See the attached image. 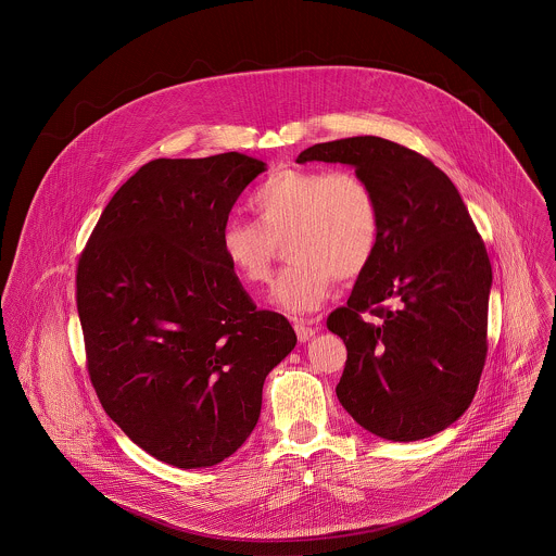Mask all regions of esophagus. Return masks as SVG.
Here are the masks:
<instances>
[{
  "instance_id": "esophagus-1",
  "label": "esophagus",
  "mask_w": 556,
  "mask_h": 556,
  "mask_svg": "<svg viewBox=\"0 0 556 556\" xmlns=\"http://www.w3.org/2000/svg\"><path fill=\"white\" fill-rule=\"evenodd\" d=\"M317 325L318 318H295V320H293V327H295L298 340H300V342L311 340L318 331Z\"/></svg>"
}]
</instances>
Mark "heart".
Returning <instances> with one entry per match:
<instances>
[{
    "mask_svg": "<svg viewBox=\"0 0 556 556\" xmlns=\"http://www.w3.org/2000/svg\"><path fill=\"white\" fill-rule=\"evenodd\" d=\"M250 207L258 225L227 218L218 236L220 254L239 282L263 285L276 243L287 237L285 256L291 263L276 278L269 302L289 315L317 311L336 276H359L379 248V199L353 170H276L250 197Z\"/></svg>",
    "mask_w": 556,
    "mask_h": 556,
    "instance_id": "obj_1",
    "label": "heart"
}]
</instances>
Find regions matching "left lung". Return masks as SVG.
<instances>
[{"instance_id":"1","label":"left lung","mask_w":556,"mask_h":556,"mask_svg":"<svg viewBox=\"0 0 556 556\" xmlns=\"http://www.w3.org/2000/svg\"><path fill=\"white\" fill-rule=\"evenodd\" d=\"M355 168L381 205V239L327 329L346 344L336 396L368 432L408 443L452 426L485 362L492 267L467 205L432 162L381 137L317 143L298 162ZM380 317L366 324L361 313Z\"/></svg>"}]
</instances>
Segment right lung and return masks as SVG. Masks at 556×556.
Returning a JSON list of instances; mask_svg holds the SVG:
<instances>
[{
	"mask_svg": "<svg viewBox=\"0 0 556 556\" xmlns=\"http://www.w3.org/2000/svg\"><path fill=\"white\" fill-rule=\"evenodd\" d=\"M267 164L239 152L159 159L109 201L79 258L87 368L106 415L156 460L214 467L261 415L265 377L295 349L220 254L239 194Z\"/></svg>",
	"mask_w": 556,
	"mask_h": 556,
	"instance_id": "1",
	"label": "right lung"
}]
</instances>
